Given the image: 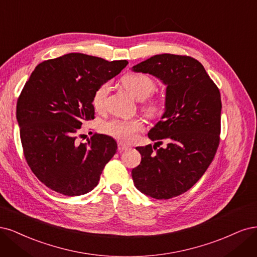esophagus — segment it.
<instances>
[{"label": "esophagus", "instance_id": "obj_1", "mask_svg": "<svg viewBox=\"0 0 257 257\" xmlns=\"http://www.w3.org/2000/svg\"><path fill=\"white\" fill-rule=\"evenodd\" d=\"M117 146H118V152H123V151H127L128 150V146L125 145V144H122L121 142H119Z\"/></svg>", "mask_w": 257, "mask_h": 257}]
</instances>
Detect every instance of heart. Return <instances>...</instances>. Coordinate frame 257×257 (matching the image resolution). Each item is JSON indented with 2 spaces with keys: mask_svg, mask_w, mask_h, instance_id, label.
<instances>
[{
  "mask_svg": "<svg viewBox=\"0 0 257 257\" xmlns=\"http://www.w3.org/2000/svg\"><path fill=\"white\" fill-rule=\"evenodd\" d=\"M121 83L127 92L134 96L137 100L143 101V110L148 116L156 117L164 111L163 102L159 99L148 98L156 88L155 81L143 73L132 72L123 76ZM110 90V84L103 83L99 86L93 96V104L96 109H101L104 104L107 93ZM104 134L109 135L123 143H130L137 138V135L143 129V120L141 118L131 119H111L102 123L101 127Z\"/></svg>",
  "mask_w": 257,
  "mask_h": 257,
  "instance_id": "1",
  "label": "heart"
}]
</instances>
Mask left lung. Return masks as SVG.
I'll return each mask as SVG.
<instances>
[{
  "instance_id": "obj_1",
  "label": "left lung",
  "mask_w": 257,
  "mask_h": 257,
  "mask_svg": "<svg viewBox=\"0 0 257 257\" xmlns=\"http://www.w3.org/2000/svg\"><path fill=\"white\" fill-rule=\"evenodd\" d=\"M131 70L150 73L167 86L161 120L148 132L152 141L167 140V147H137L142 160L131 175L139 191L168 200L188 191L213 160L220 142V92L190 56L154 55Z\"/></svg>"
}]
</instances>
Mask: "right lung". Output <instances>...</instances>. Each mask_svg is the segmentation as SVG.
<instances>
[{"label":"right lung","mask_w":257,"mask_h":257,"mask_svg":"<svg viewBox=\"0 0 257 257\" xmlns=\"http://www.w3.org/2000/svg\"><path fill=\"white\" fill-rule=\"evenodd\" d=\"M127 64L68 53L40 63L32 72L17 102L20 138L32 172L53 191L77 196L98 185L117 144L98 134L79 143L77 132L94 118L95 90Z\"/></svg>","instance_id":"add662e5"}]
</instances>
